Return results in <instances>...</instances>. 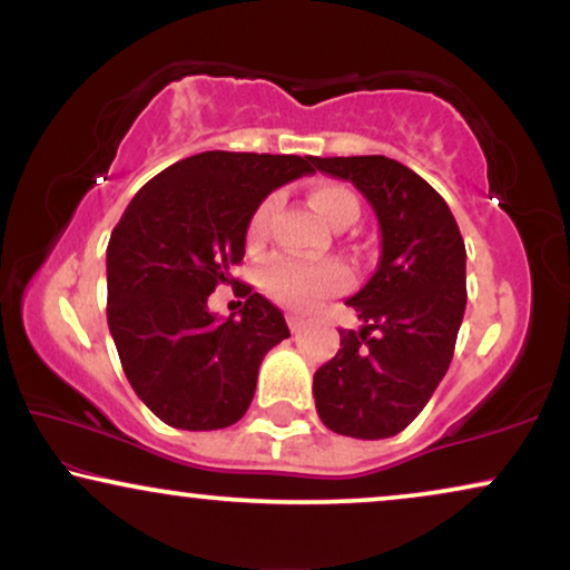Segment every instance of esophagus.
I'll use <instances>...</instances> for the list:
<instances>
[{
  "label": "esophagus",
  "mask_w": 570,
  "mask_h": 570,
  "mask_svg": "<svg viewBox=\"0 0 570 570\" xmlns=\"http://www.w3.org/2000/svg\"><path fill=\"white\" fill-rule=\"evenodd\" d=\"M287 326H291V332H301L303 318L298 314H287Z\"/></svg>",
  "instance_id": "1"
}]
</instances>
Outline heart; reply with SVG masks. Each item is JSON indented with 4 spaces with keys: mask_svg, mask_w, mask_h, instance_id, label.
Instances as JSON below:
<instances>
[{
    "mask_svg": "<svg viewBox=\"0 0 570 570\" xmlns=\"http://www.w3.org/2000/svg\"><path fill=\"white\" fill-rule=\"evenodd\" d=\"M311 205L332 228H347L361 215V202L342 184H316L308 194ZM275 197H267L254 209L246 225L248 246H259L267 238ZM262 287L269 298L287 308H314L326 295L345 291L350 285L347 269L340 262H303L293 256H275L262 267Z\"/></svg>",
    "mask_w": 570,
    "mask_h": 570,
    "instance_id": "b5f03b06",
    "label": "heart"
}]
</instances>
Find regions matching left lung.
Here are the masks:
<instances>
[{
  "mask_svg": "<svg viewBox=\"0 0 570 570\" xmlns=\"http://www.w3.org/2000/svg\"><path fill=\"white\" fill-rule=\"evenodd\" d=\"M353 181L381 228L373 277L347 298L361 332L314 373L316 412L330 431L392 439L420 415L446 376L466 306V252L451 209L425 178L386 155L314 158Z\"/></svg>",
  "mask_w": 570,
  "mask_h": 570,
  "instance_id": "obj_1",
  "label": "left lung"
}]
</instances>
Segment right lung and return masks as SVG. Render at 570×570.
Wrapping results in <instances>:
<instances>
[{
    "label": "right lung",
    "instance_id": "1",
    "mask_svg": "<svg viewBox=\"0 0 570 570\" xmlns=\"http://www.w3.org/2000/svg\"><path fill=\"white\" fill-rule=\"evenodd\" d=\"M314 158L209 150L160 170L124 209L106 248L108 330L139 400L181 431L238 423L264 355L291 337L283 311L246 287L240 318L209 314L238 283L248 217Z\"/></svg>",
    "mask_w": 570,
    "mask_h": 570
}]
</instances>
